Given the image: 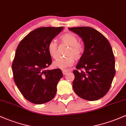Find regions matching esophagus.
<instances>
[{
	"label": "esophagus",
	"instance_id": "34e87169",
	"mask_svg": "<svg viewBox=\"0 0 126 126\" xmlns=\"http://www.w3.org/2000/svg\"><path fill=\"white\" fill-rule=\"evenodd\" d=\"M62 71H63V75H65L68 72V71H70V70H65V69H63V70H62Z\"/></svg>",
	"mask_w": 126,
	"mask_h": 126
}]
</instances>
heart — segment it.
<instances>
[{"mask_svg":"<svg viewBox=\"0 0 126 126\" xmlns=\"http://www.w3.org/2000/svg\"><path fill=\"white\" fill-rule=\"evenodd\" d=\"M61 42L68 46L66 52V57L59 58L53 63V67L56 68L64 69L71 67L75 62V59L79 60L83 56L85 52V45L78 41V36L71 32H67L59 38ZM47 50L51 57L56 59L58 57V44L54 40L48 43Z\"/></svg>","mask_w":126,"mask_h":126,"instance_id":"b5f03b06","label":"heart"}]
</instances>
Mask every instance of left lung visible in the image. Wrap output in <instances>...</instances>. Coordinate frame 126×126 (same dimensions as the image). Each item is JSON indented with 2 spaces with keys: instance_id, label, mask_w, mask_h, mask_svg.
<instances>
[{
  "instance_id": "8db88e82",
  "label": "left lung",
  "mask_w": 126,
  "mask_h": 126,
  "mask_svg": "<svg viewBox=\"0 0 126 126\" xmlns=\"http://www.w3.org/2000/svg\"><path fill=\"white\" fill-rule=\"evenodd\" d=\"M69 30L82 38L85 48L76 70H73V90L83 99L97 100L107 94L115 74L111 46L103 35L91 27L71 28Z\"/></svg>"
}]
</instances>
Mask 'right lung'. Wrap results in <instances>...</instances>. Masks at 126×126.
<instances>
[{
	"mask_svg": "<svg viewBox=\"0 0 126 126\" xmlns=\"http://www.w3.org/2000/svg\"><path fill=\"white\" fill-rule=\"evenodd\" d=\"M63 27H42L32 31L20 42L12 64L14 82L23 97L34 104L50 101L63 74L61 69L46 70L52 63L47 46Z\"/></svg>",
	"mask_w": 126,
	"mask_h": 126,
	"instance_id": "1",
	"label": "right lung"
}]
</instances>
